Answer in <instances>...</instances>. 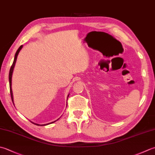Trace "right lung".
<instances>
[{"mask_svg":"<svg viewBox=\"0 0 155 155\" xmlns=\"http://www.w3.org/2000/svg\"><path fill=\"white\" fill-rule=\"evenodd\" d=\"M23 45H21V46L19 48V49L17 50V51H16V53H15V58H14V61L13 62V64H12L11 67L10 68V71H9V74H8V79H9V87H10V93H11V99H12V101H13V92H12V88H11V81H12V74H13V69L15 67V62H16V60L17 58V56L18 54H19L20 50H21V48H22ZM69 96V95H68ZM56 122V121H55ZM53 123V122H51ZM35 125H38V126H45V124L44 125H39V124H35Z\"/></svg>","mask_w":155,"mask_h":155,"instance_id":"right-lung-1","label":"right lung"}]
</instances>
